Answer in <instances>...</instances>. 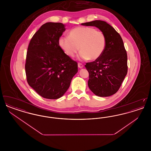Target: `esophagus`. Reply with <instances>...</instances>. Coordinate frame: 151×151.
<instances>
[{
  "mask_svg": "<svg viewBox=\"0 0 151 151\" xmlns=\"http://www.w3.org/2000/svg\"><path fill=\"white\" fill-rule=\"evenodd\" d=\"M78 67L80 68H82L84 67V65L81 63H78Z\"/></svg>",
  "mask_w": 151,
  "mask_h": 151,
  "instance_id": "esophagus-1",
  "label": "esophagus"
}]
</instances>
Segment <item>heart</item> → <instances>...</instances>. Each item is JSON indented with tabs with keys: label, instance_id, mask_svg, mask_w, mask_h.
<instances>
[{
	"label": "heart",
	"instance_id": "b5f03b06",
	"mask_svg": "<svg viewBox=\"0 0 151 151\" xmlns=\"http://www.w3.org/2000/svg\"><path fill=\"white\" fill-rule=\"evenodd\" d=\"M106 37L92 27H79L70 30L69 36H62L59 45L65 54L73 57L79 51V59L94 60L100 57L106 47Z\"/></svg>",
	"mask_w": 151,
	"mask_h": 151
}]
</instances>
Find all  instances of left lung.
<instances>
[{
  "instance_id": "obj_1",
  "label": "left lung",
  "mask_w": 151,
  "mask_h": 151,
  "mask_svg": "<svg viewBox=\"0 0 151 151\" xmlns=\"http://www.w3.org/2000/svg\"><path fill=\"white\" fill-rule=\"evenodd\" d=\"M81 25L97 27L106 37V47L101 56L85 66L91 91L100 97L110 96L119 90L127 73V55L122 38L106 22L95 20Z\"/></svg>"
}]
</instances>
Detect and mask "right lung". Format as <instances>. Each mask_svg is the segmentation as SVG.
Masks as SVG:
<instances>
[{
    "label": "right lung",
    "instance_id": "1",
    "mask_svg": "<svg viewBox=\"0 0 151 151\" xmlns=\"http://www.w3.org/2000/svg\"><path fill=\"white\" fill-rule=\"evenodd\" d=\"M65 30L60 22H46L32 38L25 65L27 80L45 99H58L69 88L78 63L65 54L59 39Z\"/></svg>",
    "mask_w": 151,
    "mask_h": 151
}]
</instances>
